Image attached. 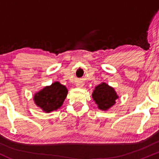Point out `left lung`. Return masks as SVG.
Listing matches in <instances>:
<instances>
[{"instance_id": "obj_1", "label": "left lung", "mask_w": 159, "mask_h": 159, "mask_svg": "<svg viewBox=\"0 0 159 159\" xmlns=\"http://www.w3.org/2000/svg\"><path fill=\"white\" fill-rule=\"evenodd\" d=\"M92 98L99 109L105 111L115 105V100L118 97L113 88L105 83H102L95 87Z\"/></svg>"}]
</instances>
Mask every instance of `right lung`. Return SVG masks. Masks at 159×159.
<instances>
[{
    "label": "right lung",
    "mask_w": 159,
    "mask_h": 159,
    "mask_svg": "<svg viewBox=\"0 0 159 159\" xmlns=\"http://www.w3.org/2000/svg\"><path fill=\"white\" fill-rule=\"evenodd\" d=\"M67 94L66 87L57 81L35 94L34 100L35 104L44 111L50 112L61 106Z\"/></svg>",
    "instance_id": "1"
}]
</instances>
